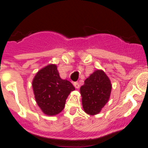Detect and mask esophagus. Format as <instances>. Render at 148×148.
<instances>
[{"label": "esophagus", "mask_w": 148, "mask_h": 148, "mask_svg": "<svg viewBox=\"0 0 148 148\" xmlns=\"http://www.w3.org/2000/svg\"><path fill=\"white\" fill-rule=\"evenodd\" d=\"M73 85H74V87L76 89H78L80 87V84H78V82H74V83H73Z\"/></svg>", "instance_id": "obj_1"}]
</instances>
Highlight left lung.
<instances>
[{"instance_id":"1","label":"left lung","mask_w":148,"mask_h":148,"mask_svg":"<svg viewBox=\"0 0 148 148\" xmlns=\"http://www.w3.org/2000/svg\"><path fill=\"white\" fill-rule=\"evenodd\" d=\"M110 81L102 70H96L90 75L80 88L84 112L95 115L107 104L110 95Z\"/></svg>"}]
</instances>
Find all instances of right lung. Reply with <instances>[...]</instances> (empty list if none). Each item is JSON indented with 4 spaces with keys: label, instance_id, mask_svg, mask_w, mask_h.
Here are the masks:
<instances>
[{
    "label": "right lung",
    "instance_id": "right-lung-1",
    "mask_svg": "<svg viewBox=\"0 0 148 148\" xmlns=\"http://www.w3.org/2000/svg\"><path fill=\"white\" fill-rule=\"evenodd\" d=\"M32 88L38 105L48 116L61 113L68 95L75 90L69 81L61 79L55 64L48 65L38 72Z\"/></svg>",
    "mask_w": 148,
    "mask_h": 148
}]
</instances>
